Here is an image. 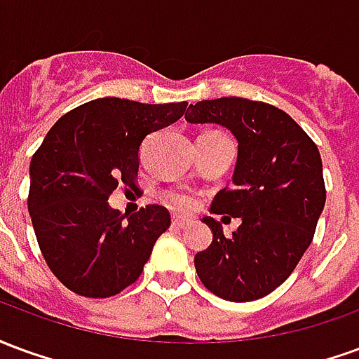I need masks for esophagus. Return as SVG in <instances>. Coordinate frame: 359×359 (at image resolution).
<instances>
[{
	"instance_id": "34e87169",
	"label": "esophagus",
	"mask_w": 359,
	"mask_h": 359,
	"mask_svg": "<svg viewBox=\"0 0 359 359\" xmlns=\"http://www.w3.org/2000/svg\"><path fill=\"white\" fill-rule=\"evenodd\" d=\"M172 226H175V229H187L188 221H187V219L172 217Z\"/></svg>"
}]
</instances>
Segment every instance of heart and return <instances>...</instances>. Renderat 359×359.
I'll list each match as a JSON object with an SVG mask.
<instances>
[{
  "mask_svg": "<svg viewBox=\"0 0 359 359\" xmlns=\"http://www.w3.org/2000/svg\"><path fill=\"white\" fill-rule=\"evenodd\" d=\"M167 203L177 211H190L194 208V200L188 194H184V192H180V190L167 192Z\"/></svg>",
  "mask_w": 359,
  "mask_h": 359,
  "instance_id": "1",
  "label": "heart"
}]
</instances>
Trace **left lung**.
<instances>
[{
  "label": "left lung",
  "instance_id": "obj_1",
  "mask_svg": "<svg viewBox=\"0 0 359 359\" xmlns=\"http://www.w3.org/2000/svg\"><path fill=\"white\" fill-rule=\"evenodd\" d=\"M188 123H217L238 140L233 184L211 203V213L241 217L225 236L215 217L210 248L194 257L203 286L231 302L264 298L290 277L313 241L325 208L323 165L316 142L288 113L246 97L190 105Z\"/></svg>",
  "mask_w": 359,
  "mask_h": 359
}]
</instances>
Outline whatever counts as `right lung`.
<instances>
[{
	"label": "right lung",
	"mask_w": 359,
	"mask_h": 359,
	"mask_svg": "<svg viewBox=\"0 0 359 359\" xmlns=\"http://www.w3.org/2000/svg\"><path fill=\"white\" fill-rule=\"evenodd\" d=\"M188 103L100 97L65 113L30 161L28 211L51 273L86 298H109L140 277L151 248L171 226L151 203L133 215L109 196L136 187L138 149L149 133L179 121Z\"/></svg>",
	"instance_id": "add662e5"
}]
</instances>
